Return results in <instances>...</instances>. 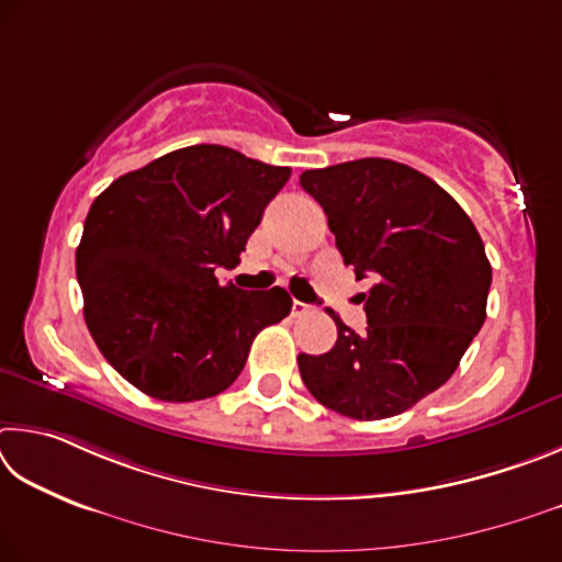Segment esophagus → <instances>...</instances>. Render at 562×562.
I'll return each instance as SVG.
<instances>
[{"mask_svg": "<svg viewBox=\"0 0 562 562\" xmlns=\"http://www.w3.org/2000/svg\"><path fill=\"white\" fill-rule=\"evenodd\" d=\"M308 311H311L308 303H303V301H293V306H291V313H293V316H303V313H308Z\"/></svg>", "mask_w": 562, "mask_h": 562, "instance_id": "34e87169", "label": "esophagus"}]
</instances>
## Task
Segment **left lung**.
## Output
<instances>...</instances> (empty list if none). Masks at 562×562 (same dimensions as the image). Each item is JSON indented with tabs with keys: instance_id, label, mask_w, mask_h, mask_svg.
<instances>
[{
	"instance_id": "1",
	"label": "left lung",
	"mask_w": 562,
	"mask_h": 562,
	"mask_svg": "<svg viewBox=\"0 0 562 562\" xmlns=\"http://www.w3.org/2000/svg\"><path fill=\"white\" fill-rule=\"evenodd\" d=\"M301 187L328 216L360 293L366 333L336 313L338 340L299 356L321 405L352 419H385L417 405L454 375L486 321L491 263L474 222L454 196L409 165L382 157L306 170Z\"/></svg>"
}]
</instances>
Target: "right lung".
<instances>
[{"label":"right lung","mask_w":562,"mask_h":562,"mask_svg":"<svg viewBox=\"0 0 562 562\" xmlns=\"http://www.w3.org/2000/svg\"><path fill=\"white\" fill-rule=\"evenodd\" d=\"M289 167L190 145L127 172L88 210L76 276L98 350L145 395L194 402L239 378L259 330L283 321V289L222 286Z\"/></svg>","instance_id":"1"}]
</instances>
